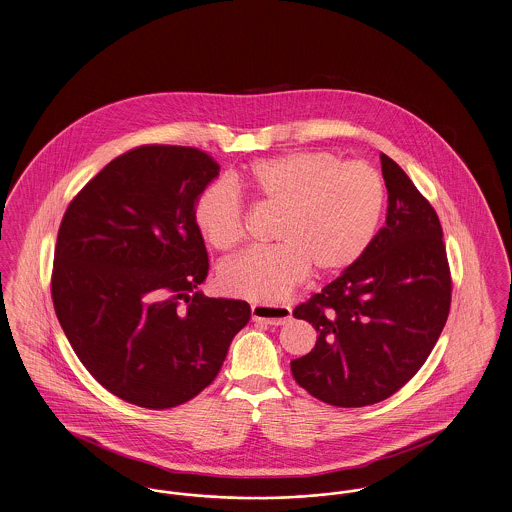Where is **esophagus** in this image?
Listing matches in <instances>:
<instances>
[{
	"mask_svg": "<svg viewBox=\"0 0 512 512\" xmlns=\"http://www.w3.org/2000/svg\"><path fill=\"white\" fill-rule=\"evenodd\" d=\"M293 310L289 306H269V304H254L252 306V320L264 322L268 325H285L291 322Z\"/></svg>",
	"mask_w": 512,
	"mask_h": 512,
	"instance_id": "1",
	"label": "esophagus"
}]
</instances>
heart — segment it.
Returning a JSON list of instances; mask_svg holds the SVG:
<instances>
[{"label":"heart","mask_w":512,"mask_h":512,"mask_svg":"<svg viewBox=\"0 0 512 512\" xmlns=\"http://www.w3.org/2000/svg\"><path fill=\"white\" fill-rule=\"evenodd\" d=\"M256 206L277 212L268 248H250L217 271L225 295L275 304L300 285L310 269L335 275L370 246L383 212L385 189L368 163L331 152H289L252 163L235 179ZM244 202L231 185L200 192L194 223L206 243L231 250L243 241Z\"/></svg>","instance_id":"1"}]
</instances>
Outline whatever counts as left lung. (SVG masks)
<instances>
[{"label":"left lung","mask_w":512,"mask_h":512,"mask_svg":"<svg viewBox=\"0 0 512 512\" xmlns=\"http://www.w3.org/2000/svg\"><path fill=\"white\" fill-rule=\"evenodd\" d=\"M379 158L385 227L350 268L293 312L318 331L316 347L291 362L293 377L318 401L341 408L397 393L428 360L451 310L439 217L399 163Z\"/></svg>","instance_id":"1"}]
</instances>
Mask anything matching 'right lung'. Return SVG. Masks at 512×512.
<instances>
[{
	"label": "right lung",
	"instance_id": "1",
	"mask_svg": "<svg viewBox=\"0 0 512 512\" xmlns=\"http://www.w3.org/2000/svg\"><path fill=\"white\" fill-rule=\"evenodd\" d=\"M217 175L198 148L136 146L61 219L55 314L84 368L121 401L165 410L194 399L250 320L248 302L198 291L210 264L194 204Z\"/></svg>",
	"mask_w": 512,
	"mask_h": 512
}]
</instances>
